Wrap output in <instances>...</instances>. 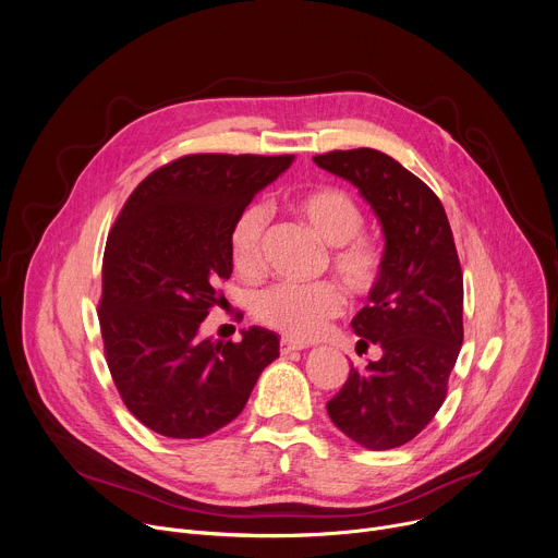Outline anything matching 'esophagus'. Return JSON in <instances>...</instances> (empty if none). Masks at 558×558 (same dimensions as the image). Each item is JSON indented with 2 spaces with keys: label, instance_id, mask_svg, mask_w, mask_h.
Instances as JSON below:
<instances>
[{
  "label": "esophagus",
  "instance_id": "esophagus-1",
  "mask_svg": "<svg viewBox=\"0 0 558 558\" xmlns=\"http://www.w3.org/2000/svg\"><path fill=\"white\" fill-rule=\"evenodd\" d=\"M305 348V343H301V341H292V339H281L279 341V352L281 354H290V352H299V350H303Z\"/></svg>",
  "mask_w": 558,
  "mask_h": 558
}]
</instances>
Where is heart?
I'll list each match as a JSON object with an SVG mask.
<instances>
[{"instance_id": "b5f03b06", "label": "heart", "mask_w": 558, "mask_h": 558, "mask_svg": "<svg viewBox=\"0 0 558 558\" xmlns=\"http://www.w3.org/2000/svg\"><path fill=\"white\" fill-rule=\"evenodd\" d=\"M290 210L311 226V230L330 245L328 264L345 290L356 299L377 292L386 270V253L379 239L363 230L365 213L361 204L337 185H317L296 193ZM268 210L262 204L245 206L228 234L230 262L239 275L255 277L264 268V239ZM345 296L332 281L311 286L277 283L253 296V317L294 341L317 339L332 319L343 313Z\"/></svg>"}]
</instances>
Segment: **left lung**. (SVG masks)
<instances>
[{"mask_svg":"<svg viewBox=\"0 0 558 558\" xmlns=\"http://www.w3.org/2000/svg\"><path fill=\"white\" fill-rule=\"evenodd\" d=\"M313 159L356 185L386 234L381 286L352 319L359 345L377 343L384 356L352 365L326 408L359 446L399 448L444 405L463 343V272L452 228L439 197L386 153L354 148Z\"/></svg>","mask_w":558,"mask_h":558,"instance_id":"left-lung-1","label":"left lung"}]
</instances>
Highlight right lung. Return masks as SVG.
<instances>
[{
    "label": "right lung",
    "instance_id": "1",
    "mask_svg": "<svg viewBox=\"0 0 558 558\" xmlns=\"http://www.w3.org/2000/svg\"><path fill=\"white\" fill-rule=\"evenodd\" d=\"M292 155H183L153 170L123 204L104 251L99 328L114 388L146 427L204 439L236 418L279 339L264 328L241 341H199L230 279L236 215Z\"/></svg>",
    "mask_w": 558,
    "mask_h": 558
}]
</instances>
